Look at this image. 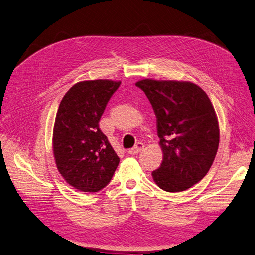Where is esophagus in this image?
<instances>
[{"instance_id": "1", "label": "esophagus", "mask_w": 255, "mask_h": 255, "mask_svg": "<svg viewBox=\"0 0 255 255\" xmlns=\"http://www.w3.org/2000/svg\"><path fill=\"white\" fill-rule=\"evenodd\" d=\"M143 147H144V144L142 142H137L132 149L128 150V154H132V155L137 154L138 152H140V151L143 149Z\"/></svg>"}]
</instances>
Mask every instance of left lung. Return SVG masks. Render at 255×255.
I'll use <instances>...</instances> for the list:
<instances>
[{
	"mask_svg": "<svg viewBox=\"0 0 255 255\" xmlns=\"http://www.w3.org/2000/svg\"><path fill=\"white\" fill-rule=\"evenodd\" d=\"M136 86L152 105L163 150L153 180L166 192L188 190L207 175L215 161L220 138L215 108L192 82L143 79Z\"/></svg>",
	"mask_w": 255,
	"mask_h": 255,
	"instance_id": "obj_1",
	"label": "left lung"
}]
</instances>
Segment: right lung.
I'll use <instances>...</instances> for the list:
<instances>
[{
    "mask_svg": "<svg viewBox=\"0 0 255 255\" xmlns=\"http://www.w3.org/2000/svg\"><path fill=\"white\" fill-rule=\"evenodd\" d=\"M120 81L88 80L62 99L53 128V154L60 174L82 192H98L111 182L119 165L99 122Z\"/></svg>",
    "mask_w": 255,
    "mask_h": 255,
    "instance_id": "1",
    "label": "right lung"
}]
</instances>
